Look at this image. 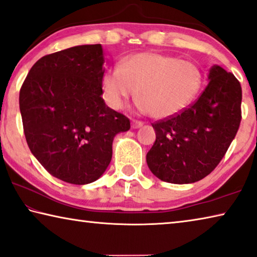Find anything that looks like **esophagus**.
Instances as JSON below:
<instances>
[{"label":"esophagus","instance_id":"obj_1","mask_svg":"<svg viewBox=\"0 0 257 257\" xmlns=\"http://www.w3.org/2000/svg\"><path fill=\"white\" fill-rule=\"evenodd\" d=\"M141 126H144V123H142V121H139L136 119L132 120V128H140Z\"/></svg>","mask_w":257,"mask_h":257}]
</instances>
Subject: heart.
I'll use <instances>...</instances> for the list:
<instances>
[{
	"label": "heart",
	"mask_w": 257,
	"mask_h": 257,
	"mask_svg": "<svg viewBox=\"0 0 257 257\" xmlns=\"http://www.w3.org/2000/svg\"><path fill=\"white\" fill-rule=\"evenodd\" d=\"M201 73L190 61L167 54L141 52L108 69L102 78L103 98L120 109L139 91L142 111L165 119L184 110L198 93Z\"/></svg>",
	"instance_id": "b5f03b06"
}]
</instances>
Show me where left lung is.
<instances>
[{
	"label": "left lung",
	"instance_id": "obj_1",
	"mask_svg": "<svg viewBox=\"0 0 257 257\" xmlns=\"http://www.w3.org/2000/svg\"><path fill=\"white\" fill-rule=\"evenodd\" d=\"M208 84L188 109L153 124L156 141L147 154L149 170L174 184L197 182L215 168L238 132L241 86L233 74L214 65Z\"/></svg>",
	"mask_w": 257,
	"mask_h": 257
}]
</instances>
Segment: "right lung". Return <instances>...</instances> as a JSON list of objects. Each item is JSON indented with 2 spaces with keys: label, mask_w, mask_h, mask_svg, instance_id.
<instances>
[{
  "label": "right lung",
  "mask_w": 257,
  "mask_h": 257,
  "mask_svg": "<svg viewBox=\"0 0 257 257\" xmlns=\"http://www.w3.org/2000/svg\"><path fill=\"white\" fill-rule=\"evenodd\" d=\"M101 44L77 45L42 57L20 89L19 107L32 154L54 178L87 184L107 170L116 134L127 117L102 99Z\"/></svg>",
  "instance_id": "add662e5"
}]
</instances>
